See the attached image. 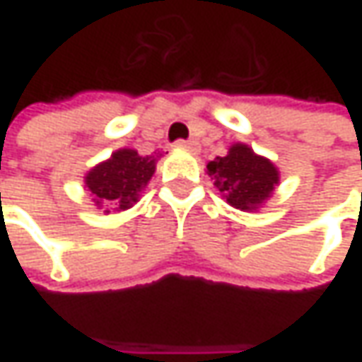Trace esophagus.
Wrapping results in <instances>:
<instances>
[{
	"instance_id": "34e87169",
	"label": "esophagus",
	"mask_w": 362,
	"mask_h": 362,
	"mask_svg": "<svg viewBox=\"0 0 362 362\" xmlns=\"http://www.w3.org/2000/svg\"><path fill=\"white\" fill-rule=\"evenodd\" d=\"M177 145L183 146V148H189V151H197L199 148V143L193 141V139H189V141H177Z\"/></svg>"
}]
</instances>
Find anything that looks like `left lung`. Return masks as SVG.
<instances>
[{"label": "left lung", "mask_w": 362, "mask_h": 362, "mask_svg": "<svg viewBox=\"0 0 362 362\" xmlns=\"http://www.w3.org/2000/svg\"><path fill=\"white\" fill-rule=\"evenodd\" d=\"M207 175L231 207L242 211H256L280 183L276 165L256 155L243 143L230 146L226 157L207 163Z\"/></svg>", "instance_id": "8db88e82"}]
</instances>
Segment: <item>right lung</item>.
Returning a JSON list of instances; mask_svg holds the SVG:
<instances>
[{"instance_id": "right-lung-1", "label": "right lung", "mask_w": 362, "mask_h": 362, "mask_svg": "<svg viewBox=\"0 0 362 362\" xmlns=\"http://www.w3.org/2000/svg\"><path fill=\"white\" fill-rule=\"evenodd\" d=\"M157 167L155 155H139L134 148H119L110 159L90 169L84 183L92 202L100 209L124 211L139 202V193L148 185Z\"/></svg>"}]
</instances>
